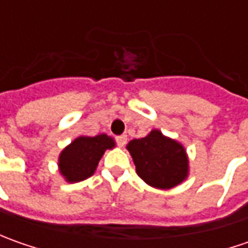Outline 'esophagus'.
I'll use <instances>...</instances> for the list:
<instances>
[{"label": "esophagus", "instance_id": "esophagus-1", "mask_svg": "<svg viewBox=\"0 0 248 248\" xmlns=\"http://www.w3.org/2000/svg\"><path fill=\"white\" fill-rule=\"evenodd\" d=\"M116 140H117V145H119L120 148H123L127 143V137L125 135H120V137L116 138Z\"/></svg>", "mask_w": 248, "mask_h": 248}]
</instances>
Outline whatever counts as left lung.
Instances as JSON below:
<instances>
[{
  "mask_svg": "<svg viewBox=\"0 0 248 248\" xmlns=\"http://www.w3.org/2000/svg\"><path fill=\"white\" fill-rule=\"evenodd\" d=\"M127 150L134 160L138 176L152 187L171 189L189 176L185 146L166 137L160 129H152L146 137L129 140Z\"/></svg>",
  "mask_w": 248,
  "mask_h": 248,
  "instance_id": "1",
  "label": "left lung"
}]
</instances>
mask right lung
I'll return each mask as SVG.
<instances>
[{
	"label": "right lung",
	"instance_id": "obj_1",
	"mask_svg": "<svg viewBox=\"0 0 248 248\" xmlns=\"http://www.w3.org/2000/svg\"><path fill=\"white\" fill-rule=\"evenodd\" d=\"M114 146L116 140L106 134L77 137L63 149L58 157L59 174L69 184L81 182L93 175L105 152Z\"/></svg>",
	"mask_w": 248,
	"mask_h": 248
}]
</instances>
